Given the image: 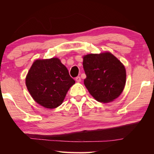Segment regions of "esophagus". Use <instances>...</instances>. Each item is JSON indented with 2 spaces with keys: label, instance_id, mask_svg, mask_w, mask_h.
I'll list each match as a JSON object with an SVG mask.
<instances>
[{
  "label": "esophagus",
  "instance_id": "1",
  "mask_svg": "<svg viewBox=\"0 0 154 154\" xmlns=\"http://www.w3.org/2000/svg\"><path fill=\"white\" fill-rule=\"evenodd\" d=\"M75 81H76L77 82H80L81 81H82V79H81V77H77L76 78H75Z\"/></svg>",
  "mask_w": 154,
  "mask_h": 154
}]
</instances>
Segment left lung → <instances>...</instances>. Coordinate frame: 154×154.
I'll return each instance as SVG.
<instances>
[{
	"mask_svg": "<svg viewBox=\"0 0 154 154\" xmlns=\"http://www.w3.org/2000/svg\"><path fill=\"white\" fill-rule=\"evenodd\" d=\"M85 86L96 100L112 102L123 92L126 82L124 65L109 51L83 56Z\"/></svg>",
	"mask_w": 154,
	"mask_h": 154,
	"instance_id": "1",
	"label": "left lung"
}]
</instances>
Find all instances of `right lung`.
<instances>
[{
    "label": "right lung",
    "instance_id": "right-lung-1",
    "mask_svg": "<svg viewBox=\"0 0 154 154\" xmlns=\"http://www.w3.org/2000/svg\"><path fill=\"white\" fill-rule=\"evenodd\" d=\"M75 83L58 58L36 60L26 77V85L30 96L46 109L60 105Z\"/></svg>",
    "mask_w": 154,
    "mask_h": 154
}]
</instances>
